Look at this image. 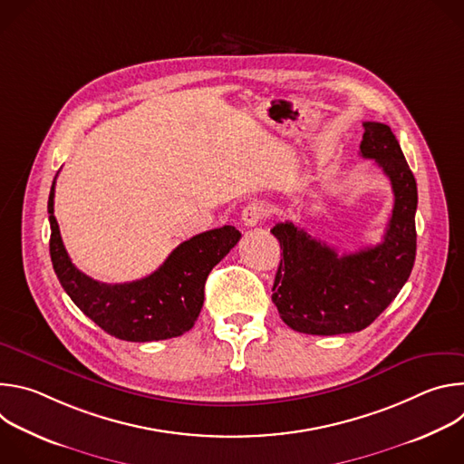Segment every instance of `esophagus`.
<instances>
[{
	"instance_id": "obj_1",
	"label": "esophagus",
	"mask_w": 464,
	"mask_h": 464,
	"mask_svg": "<svg viewBox=\"0 0 464 464\" xmlns=\"http://www.w3.org/2000/svg\"><path fill=\"white\" fill-rule=\"evenodd\" d=\"M266 217H268L266 206H262V204H258V202H253V204H249V206L244 208L240 218H242V224H244V226L253 227V226H256L260 220H264Z\"/></svg>"
}]
</instances>
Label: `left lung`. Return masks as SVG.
Wrapping results in <instances>:
<instances>
[{
  "instance_id": "left-lung-1",
  "label": "left lung",
  "mask_w": 464,
  "mask_h": 464,
  "mask_svg": "<svg viewBox=\"0 0 464 464\" xmlns=\"http://www.w3.org/2000/svg\"><path fill=\"white\" fill-rule=\"evenodd\" d=\"M363 130L360 154L374 160L394 194L383 240L338 255L292 222L272 229L283 249L272 301L281 319L303 334L360 333L391 304L413 270L419 200L415 176L387 124L367 121Z\"/></svg>"
}]
</instances>
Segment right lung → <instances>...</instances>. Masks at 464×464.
I'll return each instance as SVG.
<instances>
[{
    "instance_id": "1",
    "label": "right lung",
    "mask_w": 464,
    "mask_h": 464,
    "mask_svg": "<svg viewBox=\"0 0 464 464\" xmlns=\"http://www.w3.org/2000/svg\"><path fill=\"white\" fill-rule=\"evenodd\" d=\"M47 213L49 253L62 288L104 333L124 342H160L190 330L204 306L208 276L242 237L233 226L200 233L181 242L149 277L106 285L82 274L65 251L54 218V181Z\"/></svg>"
}]
</instances>
